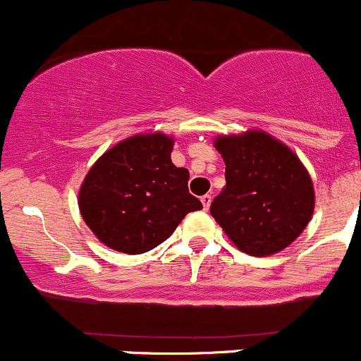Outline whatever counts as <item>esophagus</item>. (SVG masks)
<instances>
[{"label":"esophagus","mask_w":361,"mask_h":361,"mask_svg":"<svg viewBox=\"0 0 361 361\" xmlns=\"http://www.w3.org/2000/svg\"><path fill=\"white\" fill-rule=\"evenodd\" d=\"M200 200H202L203 210H208V208H210V203H212V196L210 195H203Z\"/></svg>","instance_id":"obj_1"}]
</instances>
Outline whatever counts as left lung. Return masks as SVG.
<instances>
[{
	"label": "left lung",
	"mask_w": 361,
	"mask_h": 361,
	"mask_svg": "<svg viewBox=\"0 0 361 361\" xmlns=\"http://www.w3.org/2000/svg\"><path fill=\"white\" fill-rule=\"evenodd\" d=\"M226 163V185L212 217L241 252L267 257L306 229L314 212L310 172L287 144L262 130L214 140Z\"/></svg>",
	"instance_id": "obj_1"
}]
</instances>
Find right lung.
I'll use <instances>...</instances> for the list:
<instances>
[{
    "instance_id": "right-lung-1",
    "label": "right lung",
    "mask_w": 361,
    "mask_h": 361,
    "mask_svg": "<svg viewBox=\"0 0 361 361\" xmlns=\"http://www.w3.org/2000/svg\"><path fill=\"white\" fill-rule=\"evenodd\" d=\"M173 137L137 133L92 165L78 192L81 217L106 247L137 255L166 240L189 212V172L172 163Z\"/></svg>"
}]
</instances>
